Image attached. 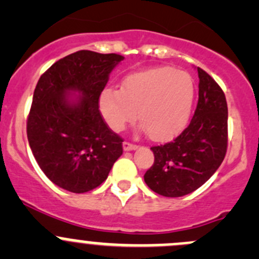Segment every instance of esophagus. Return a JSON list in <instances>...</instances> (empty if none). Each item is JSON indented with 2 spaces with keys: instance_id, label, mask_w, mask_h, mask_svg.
<instances>
[{
  "instance_id": "obj_1",
  "label": "esophagus",
  "mask_w": 259,
  "mask_h": 259,
  "mask_svg": "<svg viewBox=\"0 0 259 259\" xmlns=\"http://www.w3.org/2000/svg\"><path fill=\"white\" fill-rule=\"evenodd\" d=\"M138 146L135 145V144H132V143H129V142H124L122 143V149H124L125 151H130V150H135V149H137Z\"/></svg>"
}]
</instances>
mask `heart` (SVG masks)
Returning a JSON list of instances; mask_svg holds the SVG:
<instances>
[{
	"label": "heart",
	"mask_w": 259,
	"mask_h": 259,
	"mask_svg": "<svg viewBox=\"0 0 259 259\" xmlns=\"http://www.w3.org/2000/svg\"><path fill=\"white\" fill-rule=\"evenodd\" d=\"M194 81L170 66L154 67L127 75L121 88H106L99 106L106 124L121 132L137 117L149 138L163 142L185 127L194 103Z\"/></svg>",
	"instance_id": "obj_1"
}]
</instances>
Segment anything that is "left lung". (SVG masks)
<instances>
[{"label": "left lung", "mask_w": 259, "mask_h": 259, "mask_svg": "<svg viewBox=\"0 0 259 259\" xmlns=\"http://www.w3.org/2000/svg\"><path fill=\"white\" fill-rule=\"evenodd\" d=\"M199 99L190 124L173 142L153 146L154 164L144 180L158 194L187 195L221 166L228 144V108L221 86L198 67Z\"/></svg>", "instance_id": "obj_1"}]
</instances>
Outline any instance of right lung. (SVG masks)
<instances>
[{"mask_svg": "<svg viewBox=\"0 0 259 259\" xmlns=\"http://www.w3.org/2000/svg\"><path fill=\"white\" fill-rule=\"evenodd\" d=\"M122 60L117 54L81 50L55 62L36 85L28 144L41 170L62 189H95L122 154V139L99 110L109 75Z\"/></svg>", "mask_w": 259, "mask_h": 259, "instance_id": "add662e5", "label": "right lung"}]
</instances>
